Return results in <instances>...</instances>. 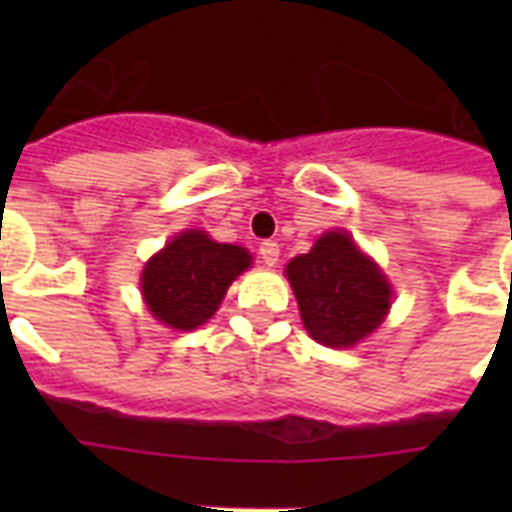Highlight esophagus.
<instances>
[{
  "label": "esophagus",
  "instance_id": "34e87169",
  "mask_svg": "<svg viewBox=\"0 0 512 512\" xmlns=\"http://www.w3.org/2000/svg\"><path fill=\"white\" fill-rule=\"evenodd\" d=\"M257 252H260V260H263L265 265L279 263V244H276V241H263Z\"/></svg>",
  "mask_w": 512,
  "mask_h": 512
}]
</instances>
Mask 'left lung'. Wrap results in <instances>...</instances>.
Listing matches in <instances>:
<instances>
[{
  "label": "left lung",
  "mask_w": 512,
  "mask_h": 512,
  "mask_svg": "<svg viewBox=\"0 0 512 512\" xmlns=\"http://www.w3.org/2000/svg\"><path fill=\"white\" fill-rule=\"evenodd\" d=\"M308 335L327 348H350L372 335L393 303L385 273L345 231L319 236L308 255L287 263Z\"/></svg>",
  "instance_id": "8db88e82"
}]
</instances>
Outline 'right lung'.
I'll use <instances>...</instances> for the list:
<instances>
[{
  "label": "right lung",
  "instance_id": "add662e5",
  "mask_svg": "<svg viewBox=\"0 0 512 512\" xmlns=\"http://www.w3.org/2000/svg\"><path fill=\"white\" fill-rule=\"evenodd\" d=\"M252 265L236 244H217L204 231H183L167 241L140 273V289L154 319L180 332L207 324L233 279Z\"/></svg>",
  "mask_w": 512,
  "mask_h": 512
}]
</instances>
